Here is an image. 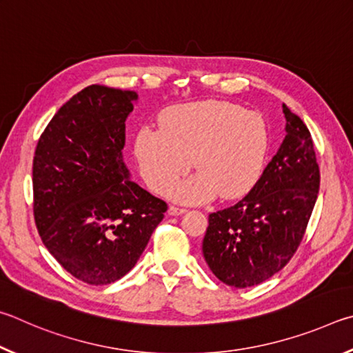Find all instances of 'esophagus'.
<instances>
[{
  "label": "esophagus",
  "mask_w": 353,
  "mask_h": 353,
  "mask_svg": "<svg viewBox=\"0 0 353 353\" xmlns=\"http://www.w3.org/2000/svg\"><path fill=\"white\" fill-rule=\"evenodd\" d=\"M184 212H186V209L184 208H176V206L169 208V215H183Z\"/></svg>",
  "instance_id": "obj_1"
}]
</instances>
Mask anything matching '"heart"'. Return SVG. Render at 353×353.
<instances>
[{
    "label": "heart",
    "instance_id": "1",
    "mask_svg": "<svg viewBox=\"0 0 353 353\" xmlns=\"http://www.w3.org/2000/svg\"><path fill=\"white\" fill-rule=\"evenodd\" d=\"M268 148L263 117L225 101L178 105L161 116V127H142L134 139L142 176L157 194L165 192L194 161L199 173L167 192L181 203L246 195L262 175Z\"/></svg>",
    "mask_w": 353,
    "mask_h": 353
}]
</instances>
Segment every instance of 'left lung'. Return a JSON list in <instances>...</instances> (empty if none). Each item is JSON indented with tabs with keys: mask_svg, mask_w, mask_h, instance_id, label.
<instances>
[{
	"mask_svg": "<svg viewBox=\"0 0 353 353\" xmlns=\"http://www.w3.org/2000/svg\"><path fill=\"white\" fill-rule=\"evenodd\" d=\"M287 134L256 186L231 208L209 214L203 256L230 287L262 283L281 271L304 239L319 192L312 134L282 105Z\"/></svg>",
	"mask_w": 353,
	"mask_h": 353,
	"instance_id": "left-lung-1",
	"label": "left lung"
}]
</instances>
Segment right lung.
<instances>
[{"label":"right lung","instance_id":"obj_1","mask_svg":"<svg viewBox=\"0 0 353 353\" xmlns=\"http://www.w3.org/2000/svg\"><path fill=\"white\" fill-rule=\"evenodd\" d=\"M134 91L90 85L48 123L32 165L34 219L43 245L90 285H108L138 262L167 211L128 180L122 148Z\"/></svg>","mask_w":353,"mask_h":353}]
</instances>
